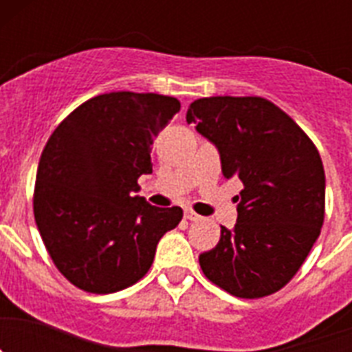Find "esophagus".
I'll return each mask as SVG.
<instances>
[{
	"instance_id": "obj_1",
	"label": "esophagus",
	"mask_w": 352,
	"mask_h": 352,
	"mask_svg": "<svg viewBox=\"0 0 352 352\" xmlns=\"http://www.w3.org/2000/svg\"><path fill=\"white\" fill-rule=\"evenodd\" d=\"M185 219L190 220V222H199V220L203 219V217H201V214H197V213H194L192 210H186L185 211Z\"/></svg>"
}]
</instances>
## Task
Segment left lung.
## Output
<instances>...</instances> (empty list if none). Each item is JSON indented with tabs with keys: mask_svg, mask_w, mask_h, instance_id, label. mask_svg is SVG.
<instances>
[{
	"mask_svg": "<svg viewBox=\"0 0 352 352\" xmlns=\"http://www.w3.org/2000/svg\"><path fill=\"white\" fill-rule=\"evenodd\" d=\"M186 121L213 142L223 178H239L238 222L199 256L210 282L232 296L280 291L309 256L324 222L321 155L296 121L261 96L192 102Z\"/></svg>",
	"mask_w": 352,
	"mask_h": 352,
	"instance_id": "obj_1",
	"label": "left lung"
}]
</instances>
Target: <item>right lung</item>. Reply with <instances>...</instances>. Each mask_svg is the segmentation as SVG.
I'll return each instance as SVG.
<instances>
[{"instance_id":"right-lung-1","label":"right lung","mask_w":352,"mask_h":352,"mask_svg":"<svg viewBox=\"0 0 352 352\" xmlns=\"http://www.w3.org/2000/svg\"><path fill=\"white\" fill-rule=\"evenodd\" d=\"M174 96L114 91L89 98L52 132L36 170L33 213L68 282L95 294L148 273L160 238L183 219L133 195L151 173V144L179 111Z\"/></svg>"}]
</instances>
